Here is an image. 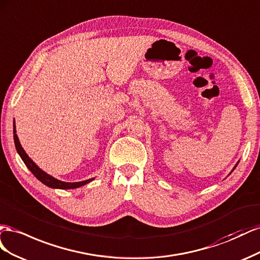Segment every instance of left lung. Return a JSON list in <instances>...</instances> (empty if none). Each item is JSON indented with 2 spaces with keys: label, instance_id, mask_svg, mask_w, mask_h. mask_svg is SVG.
I'll return each mask as SVG.
<instances>
[{
  "label": "left lung",
  "instance_id": "1",
  "mask_svg": "<svg viewBox=\"0 0 260 260\" xmlns=\"http://www.w3.org/2000/svg\"><path fill=\"white\" fill-rule=\"evenodd\" d=\"M239 162H240V160H239V161H237V162H236V165H235V166H234V168H233V169H232V171H231V172H230V174H231V173H232V172H233V171H234V170H235V168H236V167H237V165H239ZM230 174H229V175H230Z\"/></svg>",
  "mask_w": 260,
  "mask_h": 260
}]
</instances>
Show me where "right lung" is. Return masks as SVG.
Returning a JSON list of instances; mask_svg holds the SVG:
<instances>
[{"label":"right lung","instance_id":"1","mask_svg":"<svg viewBox=\"0 0 260 260\" xmlns=\"http://www.w3.org/2000/svg\"><path fill=\"white\" fill-rule=\"evenodd\" d=\"M13 133H14V143H15V147H16L17 153L20 155L21 160L24 161V163L26 165V167L30 170V172L38 179L42 184L47 185L48 187L51 188H58V189H72V188H78L80 186H84V185L90 183L91 181L94 180V177L92 179H89L86 181H81V182H63L55 179L52 175L48 174L47 172H44L43 170H41L36 163L29 158V155L26 153V151L24 150V148L21 147L18 136L16 134V125H15V121L13 124Z\"/></svg>","mask_w":260,"mask_h":260}]
</instances>
